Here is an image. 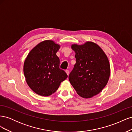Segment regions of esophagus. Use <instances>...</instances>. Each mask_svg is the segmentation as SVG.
I'll return each mask as SVG.
<instances>
[{
  "label": "esophagus",
  "instance_id": "obj_1",
  "mask_svg": "<svg viewBox=\"0 0 132 132\" xmlns=\"http://www.w3.org/2000/svg\"><path fill=\"white\" fill-rule=\"evenodd\" d=\"M65 72H66V73L67 74V75H69V73H70V72H69V71L68 70H65Z\"/></svg>",
  "mask_w": 132,
  "mask_h": 132
}]
</instances>
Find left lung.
I'll use <instances>...</instances> for the list:
<instances>
[{
  "instance_id": "obj_1",
  "label": "left lung",
  "mask_w": 132,
  "mask_h": 132,
  "mask_svg": "<svg viewBox=\"0 0 132 132\" xmlns=\"http://www.w3.org/2000/svg\"><path fill=\"white\" fill-rule=\"evenodd\" d=\"M76 63L69 80L77 94L90 98L99 94L109 81L110 66L104 52L96 44L87 42L82 45H73Z\"/></svg>"
}]
</instances>
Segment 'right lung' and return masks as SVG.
I'll return each instance as SVG.
<instances>
[{
    "label": "right lung",
    "mask_w": 132,
    "mask_h": 132,
    "mask_svg": "<svg viewBox=\"0 0 132 132\" xmlns=\"http://www.w3.org/2000/svg\"><path fill=\"white\" fill-rule=\"evenodd\" d=\"M60 46L53 41H43L28 54L23 65V73L28 85L37 94L48 96L57 90L68 75L59 68L56 55Z\"/></svg>",
    "instance_id": "right-lung-1"
}]
</instances>
